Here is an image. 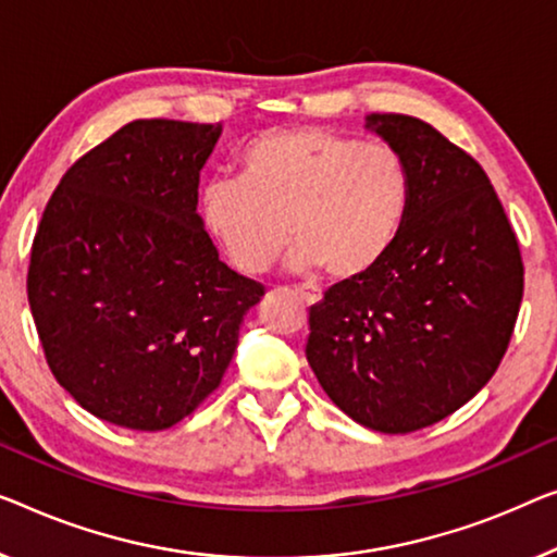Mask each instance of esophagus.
I'll use <instances>...</instances> for the list:
<instances>
[{"mask_svg": "<svg viewBox=\"0 0 557 557\" xmlns=\"http://www.w3.org/2000/svg\"><path fill=\"white\" fill-rule=\"evenodd\" d=\"M295 293L297 295H300V300L305 302V305H320L322 302V295L318 293V289H307V287H297L295 289Z\"/></svg>", "mask_w": 557, "mask_h": 557, "instance_id": "34e87169", "label": "esophagus"}]
</instances>
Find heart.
Instances as JSON below:
<instances>
[{
	"label": "heart",
	"mask_w": 557,
	"mask_h": 557,
	"mask_svg": "<svg viewBox=\"0 0 557 557\" xmlns=\"http://www.w3.org/2000/svg\"><path fill=\"white\" fill-rule=\"evenodd\" d=\"M412 205L408 162L389 145L325 127L268 129L237 154V180H212L199 214L227 260L264 275L297 245L293 270L355 282L387 260Z\"/></svg>",
	"instance_id": "heart-1"
}]
</instances>
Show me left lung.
Returning <instances> with one entry per match:
<instances>
[{"instance_id":"left-lung-1","label":"left lung","mask_w":557,"mask_h":557,"mask_svg":"<svg viewBox=\"0 0 557 557\" xmlns=\"http://www.w3.org/2000/svg\"><path fill=\"white\" fill-rule=\"evenodd\" d=\"M364 127L403 154L412 205L370 275L310 310L307 362L360 425L397 435L462 408L495 375L522 300L520 247L483 168L408 114Z\"/></svg>"}]
</instances>
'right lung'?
<instances>
[{"label":"right lung","instance_id":"1","mask_svg":"<svg viewBox=\"0 0 557 557\" xmlns=\"http://www.w3.org/2000/svg\"><path fill=\"white\" fill-rule=\"evenodd\" d=\"M222 124L135 120L49 197L27 295L52 375L95 418L168 430L222 383L264 287L230 270L197 212Z\"/></svg>","mask_w":557,"mask_h":557}]
</instances>
